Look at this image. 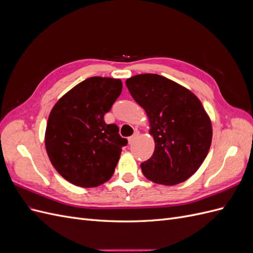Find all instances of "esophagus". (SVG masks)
Returning a JSON list of instances; mask_svg holds the SVG:
<instances>
[{
	"label": "esophagus",
	"instance_id": "obj_1",
	"mask_svg": "<svg viewBox=\"0 0 253 253\" xmlns=\"http://www.w3.org/2000/svg\"><path fill=\"white\" fill-rule=\"evenodd\" d=\"M138 135H139V133H138V132H135V134H134L133 136L128 137V139H127V141H128V144H132V143L135 141V139L137 138V137H138Z\"/></svg>",
	"mask_w": 253,
	"mask_h": 253
}]
</instances>
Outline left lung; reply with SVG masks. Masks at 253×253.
I'll list each match as a JSON object with an SVG mask.
<instances>
[{"instance_id": "8db88e82", "label": "left lung", "mask_w": 253, "mask_h": 253, "mask_svg": "<svg viewBox=\"0 0 253 253\" xmlns=\"http://www.w3.org/2000/svg\"><path fill=\"white\" fill-rule=\"evenodd\" d=\"M134 100L147 113L155 150L140 165L149 180L165 186L186 181L202 166L212 141L209 115L192 91L164 76L126 79Z\"/></svg>"}]
</instances>
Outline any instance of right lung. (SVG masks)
I'll list each match as a JSON object with an SVG mask.
<instances>
[{
    "label": "right lung",
    "mask_w": 253,
    "mask_h": 253,
    "mask_svg": "<svg viewBox=\"0 0 253 253\" xmlns=\"http://www.w3.org/2000/svg\"><path fill=\"white\" fill-rule=\"evenodd\" d=\"M121 90L120 79L90 77L68 90L51 109L45 149L53 168L73 185L98 187L113 176L127 140L103 117Z\"/></svg>",
    "instance_id": "add662e5"
}]
</instances>
